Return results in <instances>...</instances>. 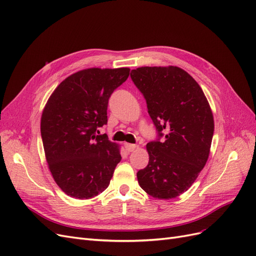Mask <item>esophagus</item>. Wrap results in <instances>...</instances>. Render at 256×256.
Instances as JSON below:
<instances>
[{
    "instance_id": "obj_1",
    "label": "esophagus",
    "mask_w": 256,
    "mask_h": 256,
    "mask_svg": "<svg viewBox=\"0 0 256 256\" xmlns=\"http://www.w3.org/2000/svg\"><path fill=\"white\" fill-rule=\"evenodd\" d=\"M125 145V148H126V150L128 152H134L136 148V144H130V143H125L124 144Z\"/></svg>"
}]
</instances>
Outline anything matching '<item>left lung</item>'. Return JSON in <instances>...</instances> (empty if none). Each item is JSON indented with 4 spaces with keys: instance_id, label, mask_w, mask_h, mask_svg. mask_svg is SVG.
Segmentation results:
<instances>
[{
    "instance_id": "1",
    "label": "left lung",
    "mask_w": 256,
    "mask_h": 256,
    "mask_svg": "<svg viewBox=\"0 0 256 256\" xmlns=\"http://www.w3.org/2000/svg\"><path fill=\"white\" fill-rule=\"evenodd\" d=\"M130 76L157 130L156 140L146 145L150 161L136 173L138 184L152 198H176L206 164L214 128L210 106L196 81L180 67H140Z\"/></svg>"
}]
</instances>
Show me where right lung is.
<instances>
[{"instance_id": "right-lung-1", "label": "right lung", "mask_w": 256, "mask_h": 256, "mask_svg": "<svg viewBox=\"0 0 256 256\" xmlns=\"http://www.w3.org/2000/svg\"><path fill=\"white\" fill-rule=\"evenodd\" d=\"M129 68H90L69 76L53 92L40 122L46 159L67 196L86 200L110 184L122 160L118 144L99 128L108 122L112 92L127 80Z\"/></svg>"}]
</instances>
